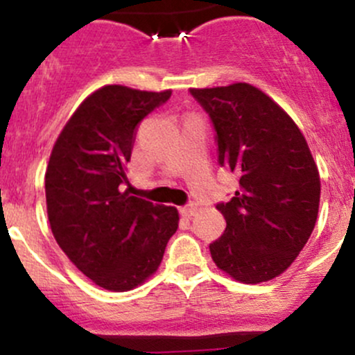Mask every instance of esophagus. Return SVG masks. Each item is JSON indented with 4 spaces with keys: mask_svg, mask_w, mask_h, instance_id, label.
I'll return each instance as SVG.
<instances>
[{
    "mask_svg": "<svg viewBox=\"0 0 355 355\" xmlns=\"http://www.w3.org/2000/svg\"><path fill=\"white\" fill-rule=\"evenodd\" d=\"M197 210H198V207L195 205V203H190V205L182 207L180 214L183 215V217H191V215H195V211H197Z\"/></svg>",
    "mask_w": 355,
    "mask_h": 355,
    "instance_id": "obj_1",
    "label": "esophagus"
}]
</instances>
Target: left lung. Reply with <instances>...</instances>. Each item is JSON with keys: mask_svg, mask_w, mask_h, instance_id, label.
Wrapping results in <instances>:
<instances>
[{"mask_svg": "<svg viewBox=\"0 0 355 355\" xmlns=\"http://www.w3.org/2000/svg\"><path fill=\"white\" fill-rule=\"evenodd\" d=\"M209 113L218 164L240 177V189L217 209L223 235L210 243L215 266L243 284L284 274L315 227L320 177L307 141L270 96L248 83L190 88Z\"/></svg>", "mask_w": 355, "mask_h": 355, "instance_id": "1", "label": "left lung"}]
</instances>
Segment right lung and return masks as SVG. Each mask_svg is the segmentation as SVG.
Instances as JSON below:
<instances>
[{"instance_id":"1","label":"right lung","mask_w":355,"mask_h":355,"mask_svg":"<svg viewBox=\"0 0 355 355\" xmlns=\"http://www.w3.org/2000/svg\"><path fill=\"white\" fill-rule=\"evenodd\" d=\"M170 95L101 87L76 108L51 150L44 191L53 237L107 291H132L153 275L178 229L175 207L125 190L137 126Z\"/></svg>"}]
</instances>
